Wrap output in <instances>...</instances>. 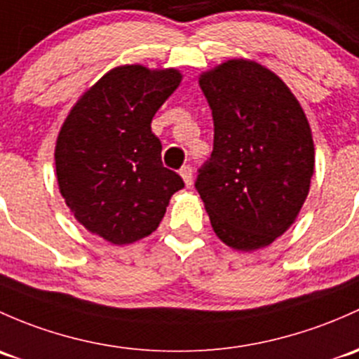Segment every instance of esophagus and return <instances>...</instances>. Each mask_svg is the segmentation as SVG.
I'll return each mask as SVG.
<instances>
[{
  "instance_id": "1",
  "label": "esophagus",
  "mask_w": 359,
  "mask_h": 359,
  "mask_svg": "<svg viewBox=\"0 0 359 359\" xmlns=\"http://www.w3.org/2000/svg\"><path fill=\"white\" fill-rule=\"evenodd\" d=\"M180 177L184 179V184H186L187 187L192 186V168L189 167V165H186V167L180 168Z\"/></svg>"
}]
</instances>
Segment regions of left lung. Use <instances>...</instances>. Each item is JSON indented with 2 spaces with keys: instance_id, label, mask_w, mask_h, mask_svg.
Instances as JSON below:
<instances>
[{
  "instance_id": "left-lung-1",
  "label": "left lung",
  "mask_w": 359,
  "mask_h": 359,
  "mask_svg": "<svg viewBox=\"0 0 359 359\" xmlns=\"http://www.w3.org/2000/svg\"><path fill=\"white\" fill-rule=\"evenodd\" d=\"M213 115V151L198 170L215 233L237 251L273 243L303 208L315 172L311 129L273 72L229 60L199 77Z\"/></svg>"
}]
</instances>
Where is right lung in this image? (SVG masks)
Returning <instances> with one entry per match:
<instances>
[{"label": "right lung", "instance_id": "obj_1", "mask_svg": "<svg viewBox=\"0 0 359 359\" xmlns=\"http://www.w3.org/2000/svg\"><path fill=\"white\" fill-rule=\"evenodd\" d=\"M182 75L122 65L104 74L72 108L55 148L58 187L89 232L122 246L158 229L184 180L161 163L151 120Z\"/></svg>", "mask_w": 359, "mask_h": 359}]
</instances>
